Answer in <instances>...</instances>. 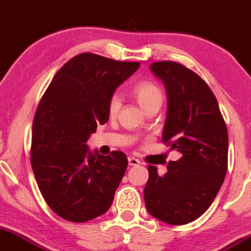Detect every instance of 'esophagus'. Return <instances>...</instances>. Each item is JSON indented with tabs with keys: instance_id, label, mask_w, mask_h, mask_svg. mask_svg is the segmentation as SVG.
Here are the masks:
<instances>
[{
	"instance_id": "esophagus-1",
	"label": "esophagus",
	"mask_w": 251,
	"mask_h": 251,
	"mask_svg": "<svg viewBox=\"0 0 251 251\" xmlns=\"http://www.w3.org/2000/svg\"><path fill=\"white\" fill-rule=\"evenodd\" d=\"M128 163H129V165H130V166H137V165H140V164H141V161H140L139 159H136L134 157H129L128 158Z\"/></svg>"
}]
</instances>
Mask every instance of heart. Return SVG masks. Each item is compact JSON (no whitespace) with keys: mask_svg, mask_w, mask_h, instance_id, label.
<instances>
[{"mask_svg":"<svg viewBox=\"0 0 251 251\" xmlns=\"http://www.w3.org/2000/svg\"><path fill=\"white\" fill-rule=\"evenodd\" d=\"M133 94L140 104V106L144 110L147 107L152 106V105H161L163 103V91L159 87L157 83L151 82V81H144L140 82L134 86ZM121 107V99L117 94L110 98L109 104H107V111H109L110 116H115L118 112Z\"/></svg>","mask_w":251,"mask_h":251,"instance_id":"obj_1","label":"heart"}]
</instances>
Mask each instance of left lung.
Segmentation results:
<instances>
[{"label": "left lung", "instance_id": "obj_1", "mask_svg": "<svg viewBox=\"0 0 251 251\" xmlns=\"http://www.w3.org/2000/svg\"><path fill=\"white\" fill-rule=\"evenodd\" d=\"M163 81L168 112L163 141L182 154L164 176L148 165L144 196L148 213L170 225H184L211 206L227 171L228 136L217 98L206 82L177 62H154Z\"/></svg>", "mask_w": 251, "mask_h": 251}]
</instances>
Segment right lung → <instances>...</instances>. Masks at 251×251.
<instances>
[{
	"label": "right lung",
	"instance_id": "add662e5",
	"mask_svg": "<svg viewBox=\"0 0 251 251\" xmlns=\"http://www.w3.org/2000/svg\"><path fill=\"white\" fill-rule=\"evenodd\" d=\"M140 67L85 52L56 73L32 126L31 165L49 207L63 219L85 223L114 201L128 159L121 151L99 154L87 146L98 125L109 120L116 88Z\"/></svg>",
	"mask_w": 251,
	"mask_h": 251
}]
</instances>
